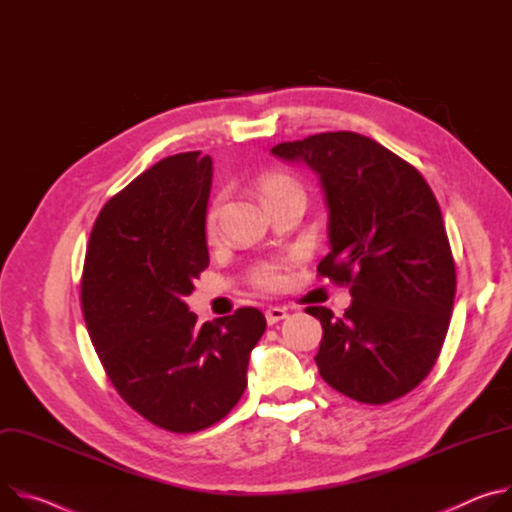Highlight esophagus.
I'll return each mask as SVG.
<instances>
[{"label":"esophagus","mask_w":512,"mask_h":512,"mask_svg":"<svg viewBox=\"0 0 512 512\" xmlns=\"http://www.w3.org/2000/svg\"><path fill=\"white\" fill-rule=\"evenodd\" d=\"M266 323L268 325H274V323H278L280 319H285L289 313H287V309H282V307H270V309H266Z\"/></svg>","instance_id":"34e87169"}]
</instances>
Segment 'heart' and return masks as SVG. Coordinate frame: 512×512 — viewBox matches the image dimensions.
Masks as SVG:
<instances>
[{"mask_svg":"<svg viewBox=\"0 0 512 512\" xmlns=\"http://www.w3.org/2000/svg\"><path fill=\"white\" fill-rule=\"evenodd\" d=\"M260 193H262L264 203H270V201H276V199H282V197H289V195H305L301 183L295 177L287 175V173H268V175H264L260 179ZM217 213H219V207H217V203H213L207 211V217H205L207 234L215 232ZM250 282H252V287H256L258 291H268V293L278 291L282 285H285V264H282V262H268V264L258 266L252 272Z\"/></svg>","mask_w":512,"mask_h":512,"instance_id":"heart-1","label":"heart"}]
</instances>
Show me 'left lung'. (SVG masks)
Masks as SVG:
<instances>
[{
    "label": "left lung",
    "mask_w": 512,
    "mask_h": 512,
    "mask_svg": "<svg viewBox=\"0 0 512 512\" xmlns=\"http://www.w3.org/2000/svg\"><path fill=\"white\" fill-rule=\"evenodd\" d=\"M272 154L319 175L331 252L317 274L354 297L342 317L305 309L323 327L321 378L358 403L401 399L435 366L456 297V262L431 187L413 164L356 132L282 142Z\"/></svg>",
    "instance_id": "obj_1"
}]
</instances>
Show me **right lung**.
I'll use <instances>...</instances> for the list:
<instances>
[{"label": "right lung", "instance_id": "obj_1", "mask_svg": "<svg viewBox=\"0 0 512 512\" xmlns=\"http://www.w3.org/2000/svg\"><path fill=\"white\" fill-rule=\"evenodd\" d=\"M211 158H162L99 211L81 276V309L99 362L152 425L197 433L246 390L250 352L266 329L256 307L197 325L185 297L209 266L205 213Z\"/></svg>", "mask_w": 512, "mask_h": 512}]
</instances>
